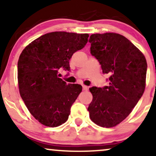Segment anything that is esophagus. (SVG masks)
Segmentation results:
<instances>
[{
    "label": "esophagus",
    "instance_id": "1",
    "mask_svg": "<svg viewBox=\"0 0 156 156\" xmlns=\"http://www.w3.org/2000/svg\"><path fill=\"white\" fill-rule=\"evenodd\" d=\"M82 87H83V90H87L88 89V87L86 86H82Z\"/></svg>",
    "mask_w": 156,
    "mask_h": 156
}]
</instances>
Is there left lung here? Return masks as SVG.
I'll return each mask as SVG.
<instances>
[{
    "label": "left lung",
    "instance_id": "8db88e82",
    "mask_svg": "<svg viewBox=\"0 0 156 156\" xmlns=\"http://www.w3.org/2000/svg\"><path fill=\"white\" fill-rule=\"evenodd\" d=\"M90 54L109 74V83L89 88L93 100L88 108L90 119L97 125L112 127L131 113L145 88L147 62L138 49L115 33L90 35Z\"/></svg>",
    "mask_w": 156,
    "mask_h": 156
}]
</instances>
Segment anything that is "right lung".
<instances>
[{
    "label": "right lung",
    "mask_w": 156,
    "mask_h": 156,
    "mask_svg": "<svg viewBox=\"0 0 156 156\" xmlns=\"http://www.w3.org/2000/svg\"><path fill=\"white\" fill-rule=\"evenodd\" d=\"M88 34L55 31L33 41L18 61L20 95L35 119L47 127L66 122L70 108L82 91L79 84H67L59 70L70 71V61L88 42Z\"/></svg>",
    "instance_id": "right-lung-1"
}]
</instances>
